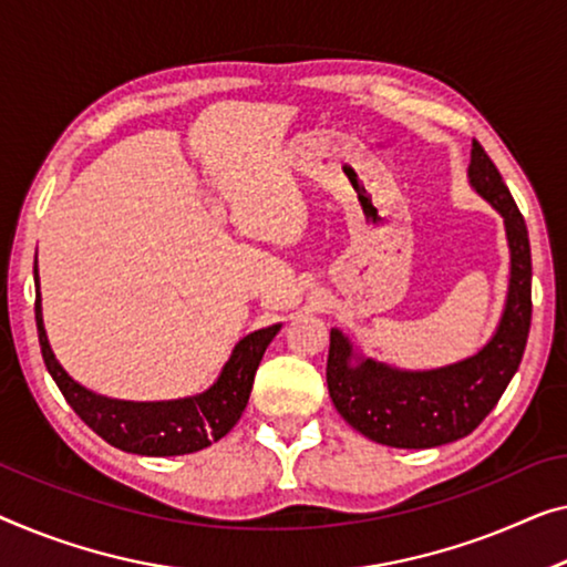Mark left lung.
Here are the masks:
<instances>
[{"instance_id": "1", "label": "left lung", "mask_w": 567, "mask_h": 567, "mask_svg": "<svg viewBox=\"0 0 567 567\" xmlns=\"http://www.w3.org/2000/svg\"><path fill=\"white\" fill-rule=\"evenodd\" d=\"M471 185L499 210L512 249V282L499 331L461 364L396 371L371 359L351 364V346L331 331L326 382L336 410L369 441L392 447H435L466 437L502 400L519 369L532 320V255L525 216L502 173L473 140Z\"/></svg>"}]
</instances>
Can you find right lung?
<instances>
[{"instance_id": "obj_1", "label": "right lung", "mask_w": 567, "mask_h": 567, "mask_svg": "<svg viewBox=\"0 0 567 567\" xmlns=\"http://www.w3.org/2000/svg\"><path fill=\"white\" fill-rule=\"evenodd\" d=\"M38 280V261H35ZM35 320L42 359L58 390L71 404L75 415L104 437L109 445L137 455H183L196 453L210 443L221 441L247 408L251 384L269 341L280 331V323L249 333L236 346L229 364L208 392L175 402H122L109 400L75 384L58 364L42 328L40 292L35 295Z\"/></svg>"}]
</instances>
